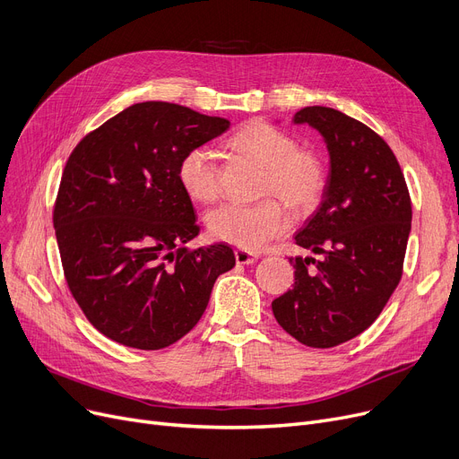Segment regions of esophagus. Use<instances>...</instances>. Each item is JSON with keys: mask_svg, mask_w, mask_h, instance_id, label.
Listing matches in <instances>:
<instances>
[{"mask_svg": "<svg viewBox=\"0 0 459 459\" xmlns=\"http://www.w3.org/2000/svg\"><path fill=\"white\" fill-rule=\"evenodd\" d=\"M257 254H252V252H248V250H235V261L238 265H252V264H255L257 261Z\"/></svg>", "mask_w": 459, "mask_h": 459, "instance_id": "1", "label": "esophagus"}]
</instances>
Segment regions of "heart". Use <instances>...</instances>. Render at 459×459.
<instances>
[{
	"label": "heart",
	"mask_w": 459,
	"mask_h": 459,
	"mask_svg": "<svg viewBox=\"0 0 459 459\" xmlns=\"http://www.w3.org/2000/svg\"><path fill=\"white\" fill-rule=\"evenodd\" d=\"M228 147L264 166L261 195H276L297 214L310 212L321 200L326 173L319 155L274 125L250 121L230 136ZM178 179L194 202L211 204L221 195V166L207 147H192L179 160ZM290 228V212L275 198L257 204H224L207 212V230L216 241L241 250L264 248Z\"/></svg>",
	"instance_id": "obj_1"
}]
</instances>
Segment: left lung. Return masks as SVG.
I'll list each match as a JSON object with an SVG mask.
<instances>
[{
  "mask_svg": "<svg viewBox=\"0 0 459 459\" xmlns=\"http://www.w3.org/2000/svg\"><path fill=\"white\" fill-rule=\"evenodd\" d=\"M293 123L316 128L331 157L323 202L295 235L299 247L323 257L290 259L295 283L273 300V314L300 343L326 349L364 333L394 293L411 198L394 152L364 123L325 106L302 108Z\"/></svg>",
  "mask_w": 459,
  "mask_h": 459,
  "instance_id": "1",
  "label": "left lung"
}]
</instances>
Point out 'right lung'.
I'll return each mask as SVG.
<instances>
[{
  "instance_id": "obj_1",
  "label": "right lung",
  "mask_w": 459,
  "mask_h": 459,
  "mask_svg": "<svg viewBox=\"0 0 459 459\" xmlns=\"http://www.w3.org/2000/svg\"><path fill=\"white\" fill-rule=\"evenodd\" d=\"M230 121L186 106H128L87 134L63 169L54 228L78 307L110 340L155 351L204 316L214 280L235 267L228 245L188 250L200 233L178 166Z\"/></svg>"
}]
</instances>
